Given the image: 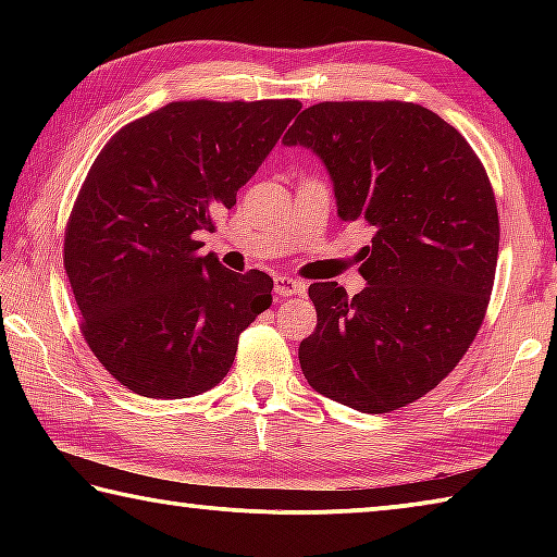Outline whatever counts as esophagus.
<instances>
[{
    "label": "esophagus",
    "instance_id": "obj_1",
    "mask_svg": "<svg viewBox=\"0 0 557 557\" xmlns=\"http://www.w3.org/2000/svg\"><path fill=\"white\" fill-rule=\"evenodd\" d=\"M305 289H307V285L301 280L285 277V275L275 277V297H280V299H287V297H295V295H305Z\"/></svg>",
    "mask_w": 557,
    "mask_h": 557
}]
</instances>
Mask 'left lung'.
<instances>
[{
	"label": "left lung",
	"mask_w": 557,
	"mask_h": 557,
	"mask_svg": "<svg viewBox=\"0 0 557 557\" xmlns=\"http://www.w3.org/2000/svg\"><path fill=\"white\" fill-rule=\"evenodd\" d=\"M322 159L342 221L373 228L366 289L309 285L317 329L299 344L307 383L348 408L391 412L455 369L484 322L498 211L459 132L412 102H319L282 137Z\"/></svg>",
	"instance_id": "obj_1"
}]
</instances>
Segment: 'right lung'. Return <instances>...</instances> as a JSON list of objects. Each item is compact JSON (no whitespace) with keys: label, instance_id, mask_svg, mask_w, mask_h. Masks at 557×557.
<instances>
[{"label":"right lung","instance_id":"add662e5","mask_svg":"<svg viewBox=\"0 0 557 557\" xmlns=\"http://www.w3.org/2000/svg\"><path fill=\"white\" fill-rule=\"evenodd\" d=\"M299 100L169 102L112 135L75 199L63 265L81 332L145 398H191L231 371L272 277L199 258L196 233L235 203Z\"/></svg>","mask_w":557,"mask_h":557}]
</instances>
